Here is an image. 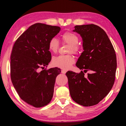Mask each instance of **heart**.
Here are the masks:
<instances>
[{
    "mask_svg": "<svg viewBox=\"0 0 126 126\" xmlns=\"http://www.w3.org/2000/svg\"><path fill=\"white\" fill-rule=\"evenodd\" d=\"M60 64H64V62L63 61H60ZM65 65H66V64H65Z\"/></svg>",
    "mask_w": 126,
    "mask_h": 126,
    "instance_id": "1",
    "label": "heart"
}]
</instances>
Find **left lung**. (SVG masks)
<instances>
[{
    "label": "left lung",
    "mask_w": 126,
    "mask_h": 126,
    "mask_svg": "<svg viewBox=\"0 0 126 126\" xmlns=\"http://www.w3.org/2000/svg\"><path fill=\"white\" fill-rule=\"evenodd\" d=\"M61 28L35 23L15 42L10 55V77L20 98L30 105L40 108L52 99L56 69H44L52 58L50 40ZM42 71L38 72V68Z\"/></svg>",
    "instance_id": "left-lung-1"
}]
</instances>
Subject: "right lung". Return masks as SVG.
<instances>
[{"label":"right lung","instance_id":"obj_1","mask_svg":"<svg viewBox=\"0 0 126 126\" xmlns=\"http://www.w3.org/2000/svg\"><path fill=\"white\" fill-rule=\"evenodd\" d=\"M73 32L82 37L84 51L76 64L82 71L68 78L70 94L80 105L92 106L101 101L113 86L116 53L106 33L98 25H76ZM83 69L87 70L82 71Z\"/></svg>","mask_w":126,"mask_h":126}]
</instances>
